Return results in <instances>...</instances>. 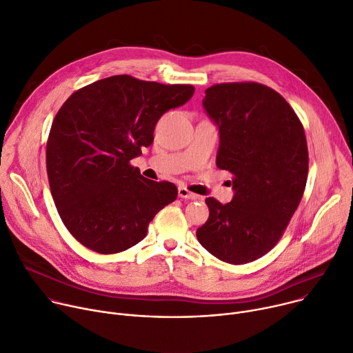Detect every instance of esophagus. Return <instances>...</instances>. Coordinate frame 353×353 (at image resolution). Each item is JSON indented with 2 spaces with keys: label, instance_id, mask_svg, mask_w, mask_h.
<instances>
[{
  "label": "esophagus",
  "instance_id": "obj_1",
  "mask_svg": "<svg viewBox=\"0 0 353 353\" xmlns=\"http://www.w3.org/2000/svg\"><path fill=\"white\" fill-rule=\"evenodd\" d=\"M179 197L180 199H185V200H199L200 196L191 193L185 187H179Z\"/></svg>",
  "mask_w": 353,
  "mask_h": 353
}]
</instances>
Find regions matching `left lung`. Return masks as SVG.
<instances>
[{
	"label": "left lung",
	"instance_id": "1",
	"mask_svg": "<svg viewBox=\"0 0 353 353\" xmlns=\"http://www.w3.org/2000/svg\"><path fill=\"white\" fill-rule=\"evenodd\" d=\"M203 107L218 126V169L234 174L231 203L205 200L197 239L215 258L243 265L262 258L296 212L308 174L303 123L281 95L259 83L205 90Z\"/></svg>",
	"mask_w": 353,
	"mask_h": 353
}]
</instances>
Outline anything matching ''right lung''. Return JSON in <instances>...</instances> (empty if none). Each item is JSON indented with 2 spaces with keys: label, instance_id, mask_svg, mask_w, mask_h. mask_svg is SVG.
Returning a JSON list of instances; mask_svg holds the SVG:
<instances>
[{
  "label": "right lung",
  "instance_id": "obj_1",
  "mask_svg": "<svg viewBox=\"0 0 353 353\" xmlns=\"http://www.w3.org/2000/svg\"><path fill=\"white\" fill-rule=\"evenodd\" d=\"M193 94L188 84L119 74L77 90L61 105L46 143V170L57 212L81 245L103 254L130 249L176 200L173 183L145 179L130 162L152 145L160 117Z\"/></svg>",
  "mask_w": 353,
  "mask_h": 353
}]
</instances>
